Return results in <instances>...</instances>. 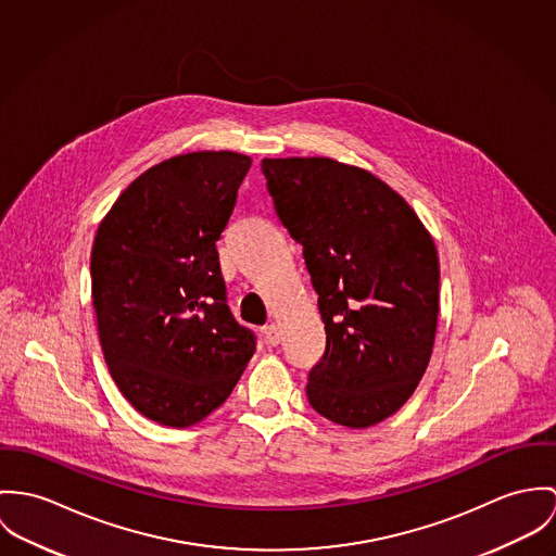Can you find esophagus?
<instances>
[{"instance_id":"obj_1","label":"esophagus","mask_w":556,"mask_h":556,"mask_svg":"<svg viewBox=\"0 0 556 556\" xmlns=\"http://www.w3.org/2000/svg\"><path fill=\"white\" fill-rule=\"evenodd\" d=\"M264 337H266V341H268L270 345H277V343L281 341V330H279V326H277V324H266V326H264Z\"/></svg>"}]
</instances>
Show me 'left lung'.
Masks as SVG:
<instances>
[{
	"instance_id": "obj_1",
	"label": "left lung",
	"mask_w": 556,
	"mask_h": 556,
	"mask_svg": "<svg viewBox=\"0 0 556 556\" xmlns=\"http://www.w3.org/2000/svg\"><path fill=\"white\" fill-rule=\"evenodd\" d=\"M277 217L303 245L326 352L307 399L326 420L369 429L396 414L431 361L439 257L414 208L369 170L330 157H264Z\"/></svg>"
}]
</instances>
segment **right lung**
<instances>
[{"instance_id": "right-lung-1", "label": "right lung", "mask_w": 556, "mask_h": 556, "mask_svg": "<svg viewBox=\"0 0 556 556\" xmlns=\"http://www.w3.org/2000/svg\"><path fill=\"white\" fill-rule=\"evenodd\" d=\"M251 157L193 151L125 187L91 249V296L109 370L144 418L187 429L232 392L255 337L226 305L217 241Z\"/></svg>"}]
</instances>
